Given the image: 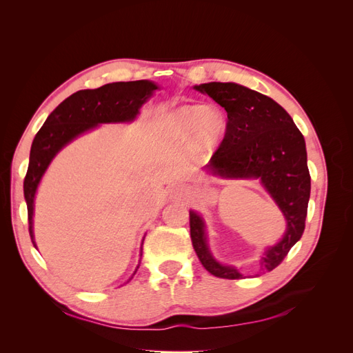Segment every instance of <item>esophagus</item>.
Returning <instances> with one entry per match:
<instances>
[{
  "mask_svg": "<svg viewBox=\"0 0 353 353\" xmlns=\"http://www.w3.org/2000/svg\"><path fill=\"white\" fill-rule=\"evenodd\" d=\"M181 191H183V190H181V188H174V193H175V194H179Z\"/></svg>",
  "mask_w": 353,
  "mask_h": 353,
  "instance_id": "esophagus-1",
  "label": "esophagus"
}]
</instances>
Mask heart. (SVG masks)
<instances>
[{"mask_svg":"<svg viewBox=\"0 0 353 353\" xmlns=\"http://www.w3.org/2000/svg\"><path fill=\"white\" fill-rule=\"evenodd\" d=\"M225 116L215 105H183L168 116V128L178 137H196L197 144L209 150L225 131Z\"/></svg>","mask_w":353,"mask_h":353,"instance_id":"obj_1","label":"heart"}]
</instances>
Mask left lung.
Here are the masks:
<instances>
[{"label":"left lung","instance_id":"1","mask_svg":"<svg viewBox=\"0 0 353 353\" xmlns=\"http://www.w3.org/2000/svg\"><path fill=\"white\" fill-rule=\"evenodd\" d=\"M227 110L225 135L208 169L221 178H258L284 213V237L265 250L261 272L279 266L301 240L305 230L311 175L302 132L279 103L232 82H209L194 87ZM190 236L201 265L215 276L239 280L234 266L222 265L209 252L205 222L190 210Z\"/></svg>","mask_w":353,"mask_h":353}]
</instances>
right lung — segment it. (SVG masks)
Segmentation results:
<instances>
[{
	"instance_id": "right-lung-1",
	"label": "right lung",
	"mask_w": 353,
	"mask_h": 353,
	"mask_svg": "<svg viewBox=\"0 0 353 353\" xmlns=\"http://www.w3.org/2000/svg\"><path fill=\"white\" fill-rule=\"evenodd\" d=\"M154 90H157V85L150 81L113 82L95 90L74 92L51 112L32 143L29 166L23 181L29 234L35 248L34 230H32L34 200L39 181L46 174L51 160L66 144L99 123L134 121L140 108Z\"/></svg>"
}]
</instances>
